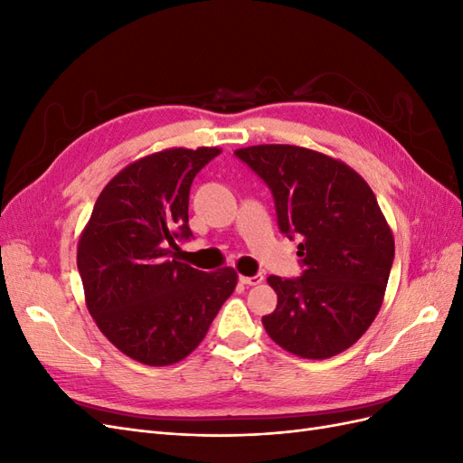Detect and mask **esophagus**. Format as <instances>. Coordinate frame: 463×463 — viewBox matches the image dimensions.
I'll list each match as a JSON object with an SVG mask.
<instances>
[{
	"label": "esophagus",
	"instance_id": "esophagus-1",
	"mask_svg": "<svg viewBox=\"0 0 463 463\" xmlns=\"http://www.w3.org/2000/svg\"><path fill=\"white\" fill-rule=\"evenodd\" d=\"M264 276L262 274H255V276H240V282L245 286H259L262 284Z\"/></svg>",
	"mask_w": 463,
	"mask_h": 463
}]
</instances>
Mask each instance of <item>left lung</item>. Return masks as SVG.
<instances>
[{
    "mask_svg": "<svg viewBox=\"0 0 463 463\" xmlns=\"http://www.w3.org/2000/svg\"><path fill=\"white\" fill-rule=\"evenodd\" d=\"M270 187L279 232L299 235L303 276H269L276 311L270 338L303 359H328L373 325L394 260V235L374 193L354 167L296 145L237 148Z\"/></svg>",
    "mask_w": 463,
    "mask_h": 463,
    "instance_id": "left-lung-1",
    "label": "left lung"
}]
</instances>
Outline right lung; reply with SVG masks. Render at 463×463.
Instances as JSON below:
<instances>
[{"mask_svg": "<svg viewBox=\"0 0 463 463\" xmlns=\"http://www.w3.org/2000/svg\"><path fill=\"white\" fill-rule=\"evenodd\" d=\"M220 152L174 146L125 165L79 237L87 309L106 338L143 365L185 359L237 286L230 266L203 272L175 255V240L191 237L193 179Z\"/></svg>", "mask_w": 463, "mask_h": 463, "instance_id": "add662e5", "label": "right lung"}]
</instances>
